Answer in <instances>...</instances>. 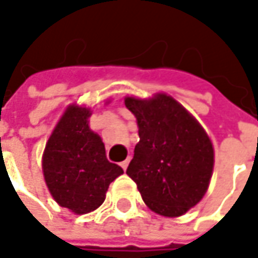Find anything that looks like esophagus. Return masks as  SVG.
I'll use <instances>...</instances> for the list:
<instances>
[{"label": "esophagus", "instance_id": "obj_1", "mask_svg": "<svg viewBox=\"0 0 258 258\" xmlns=\"http://www.w3.org/2000/svg\"><path fill=\"white\" fill-rule=\"evenodd\" d=\"M129 161H131V159L127 158V159H124L123 162H120V166H122L123 171H126V168H127V165H129Z\"/></svg>", "mask_w": 258, "mask_h": 258}]
</instances>
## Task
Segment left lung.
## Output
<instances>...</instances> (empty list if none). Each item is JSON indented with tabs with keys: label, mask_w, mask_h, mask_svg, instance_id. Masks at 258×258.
Listing matches in <instances>:
<instances>
[{
	"label": "left lung",
	"mask_w": 258,
	"mask_h": 258,
	"mask_svg": "<svg viewBox=\"0 0 258 258\" xmlns=\"http://www.w3.org/2000/svg\"><path fill=\"white\" fill-rule=\"evenodd\" d=\"M139 142L126 173L145 204L159 215L179 217L203 200L214 169V148L204 127L182 104L165 93L126 97Z\"/></svg>",
	"instance_id": "8db88e82"
}]
</instances>
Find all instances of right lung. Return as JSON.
Returning <instances> with one entry per match:
<instances>
[{"label": "right lung", "mask_w": 258, "mask_h": 258, "mask_svg": "<svg viewBox=\"0 0 258 258\" xmlns=\"http://www.w3.org/2000/svg\"><path fill=\"white\" fill-rule=\"evenodd\" d=\"M90 109L70 104L43 154L47 188L58 205L82 215L103 204L110 182L123 173L106 158L102 138L89 127Z\"/></svg>", "instance_id": "add662e5"}]
</instances>
